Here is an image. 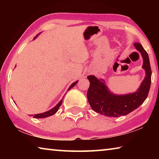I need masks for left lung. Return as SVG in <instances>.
<instances>
[{"label":"left lung","instance_id":"8db88e82","mask_svg":"<svg viewBox=\"0 0 159 159\" xmlns=\"http://www.w3.org/2000/svg\"><path fill=\"white\" fill-rule=\"evenodd\" d=\"M134 46L143 57L142 67L146 71V76L140 87L133 94L114 95L107 89L103 80H99L94 76H88V79L90 84L87 98L91 108L95 111L109 117L125 116L138 109L147 99L152 80L149 55L140 43H135Z\"/></svg>","mask_w":159,"mask_h":159}]
</instances>
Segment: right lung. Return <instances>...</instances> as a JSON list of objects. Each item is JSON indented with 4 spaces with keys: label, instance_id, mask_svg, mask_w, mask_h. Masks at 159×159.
I'll list each match as a JSON object with an SVG mask.
<instances>
[{
    "label": "right lung",
    "instance_id": "add662e5",
    "mask_svg": "<svg viewBox=\"0 0 159 159\" xmlns=\"http://www.w3.org/2000/svg\"><path fill=\"white\" fill-rule=\"evenodd\" d=\"M77 83V81L75 82L74 83H72V84L70 85L69 88L68 89V90H69L70 89H71L72 88L74 87V86L76 85V84ZM61 103H62V100H61L59 103L56 105L55 107H54L53 109H50V111H46V112H44V113H42V114H35L34 116V118H45V117H48V116H52L53 114H55L56 112L58 111L59 108H60V107L61 106Z\"/></svg>",
    "mask_w": 159,
    "mask_h": 159
}]
</instances>
